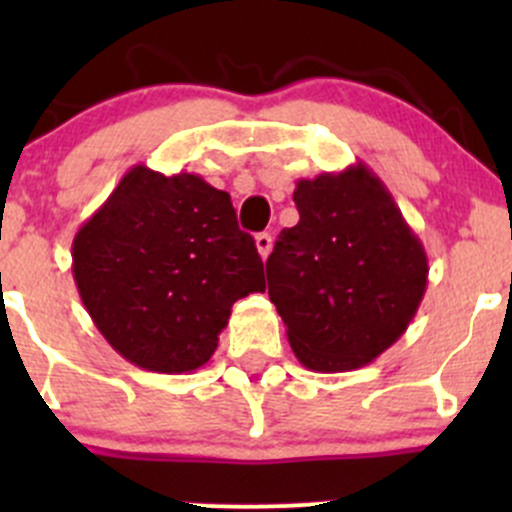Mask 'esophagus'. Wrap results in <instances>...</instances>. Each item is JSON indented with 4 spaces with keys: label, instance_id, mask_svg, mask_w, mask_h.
<instances>
[{
    "label": "esophagus",
    "instance_id": "34e87169",
    "mask_svg": "<svg viewBox=\"0 0 512 512\" xmlns=\"http://www.w3.org/2000/svg\"><path fill=\"white\" fill-rule=\"evenodd\" d=\"M255 247H257V252H260L262 260H267V255L272 252V235H267V232H260V235L255 237Z\"/></svg>",
    "mask_w": 512,
    "mask_h": 512
}]
</instances>
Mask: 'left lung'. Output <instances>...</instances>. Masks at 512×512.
Instances as JSON below:
<instances>
[{"label":"left lung","mask_w":512,"mask_h":512,"mask_svg":"<svg viewBox=\"0 0 512 512\" xmlns=\"http://www.w3.org/2000/svg\"><path fill=\"white\" fill-rule=\"evenodd\" d=\"M299 223L267 257V287L299 364L354 371L381 356L416 317L428 257L379 175L356 160L299 178Z\"/></svg>","instance_id":"left-lung-1"}]
</instances>
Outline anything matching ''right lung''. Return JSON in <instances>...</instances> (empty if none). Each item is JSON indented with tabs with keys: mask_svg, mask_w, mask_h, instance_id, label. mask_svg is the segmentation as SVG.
I'll return each instance as SVG.
<instances>
[{
	"mask_svg": "<svg viewBox=\"0 0 512 512\" xmlns=\"http://www.w3.org/2000/svg\"><path fill=\"white\" fill-rule=\"evenodd\" d=\"M71 270L86 312L131 364L188 374L210 361L232 304L265 292L255 240L225 190L133 165L79 227Z\"/></svg>",
	"mask_w": 512,
	"mask_h": 512,
	"instance_id": "add662e5",
	"label": "right lung"
}]
</instances>
